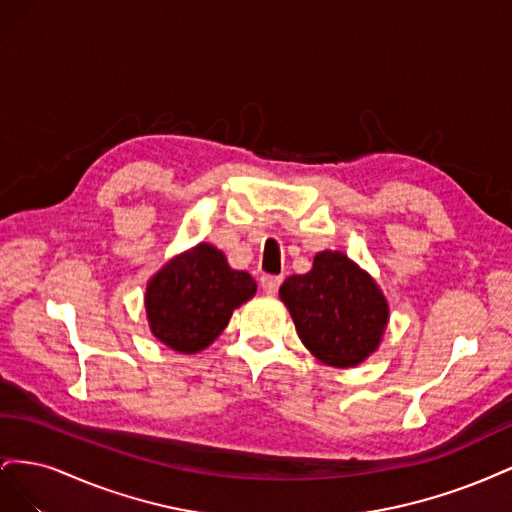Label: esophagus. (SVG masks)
<instances>
[{
    "instance_id": "esophagus-1",
    "label": "esophagus",
    "mask_w": 512,
    "mask_h": 512,
    "mask_svg": "<svg viewBox=\"0 0 512 512\" xmlns=\"http://www.w3.org/2000/svg\"><path fill=\"white\" fill-rule=\"evenodd\" d=\"M280 284H282V275H262L260 277V286L267 294H275L277 290H280Z\"/></svg>"
}]
</instances>
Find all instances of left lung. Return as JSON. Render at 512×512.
<instances>
[{
	"label": "left lung",
	"mask_w": 512,
	"mask_h": 512,
	"mask_svg": "<svg viewBox=\"0 0 512 512\" xmlns=\"http://www.w3.org/2000/svg\"><path fill=\"white\" fill-rule=\"evenodd\" d=\"M305 348L322 363L352 367L380 344L389 307L380 288L339 252H320L305 275L280 288Z\"/></svg>",
	"instance_id": "left-lung-1"
}]
</instances>
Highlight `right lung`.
Listing matches in <instances>:
<instances>
[{"mask_svg": "<svg viewBox=\"0 0 512 512\" xmlns=\"http://www.w3.org/2000/svg\"><path fill=\"white\" fill-rule=\"evenodd\" d=\"M256 294L250 273L232 271L220 250L200 243L153 277L145 307L151 331L177 352L207 348L237 309Z\"/></svg>", "mask_w": 512, "mask_h": 512, "instance_id": "1", "label": "right lung"}]
</instances>
